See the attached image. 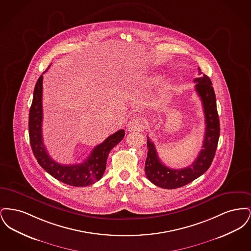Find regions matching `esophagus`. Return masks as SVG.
<instances>
[{"label": "esophagus", "mask_w": 251, "mask_h": 251, "mask_svg": "<svg viewBox=\"0 0 251 251\" xmlns=\"http://www.w3.org/2000/svg\"><path fill=\"white\" fill-rule=\"evenodd\" d=\"M146 128V122L142 118L135 117L130 121L128 131H143Z\"/></svg>", "instance_id": "esophagus-1"}]
</instances>
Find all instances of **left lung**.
I'll return each instance as SVG.
<instances>
[{"instance_id":"1","label":"left lung","mask_w":251,"mask_h":251,"mask_svg":"<svg viewBox=\"0 0 251 251\" xmlns=\"http://www.w3.org/2000/svg\"><path fill=\"white\" fill-rule=\"evenodd\" d=\"M199 73L202 74L200 68ZM194 82L197 83L195 88L202 101L206 124L202 150L200 151L194 163L185 168H169L160 161L154 144L149 137L147 140L148 154L145 163L146 176L153 184L165 189L179 188L198 179L208 170L215 157L220 133L215 90L210 78L205 74L201 78H196Z\"/></svg>"}]
</instances>
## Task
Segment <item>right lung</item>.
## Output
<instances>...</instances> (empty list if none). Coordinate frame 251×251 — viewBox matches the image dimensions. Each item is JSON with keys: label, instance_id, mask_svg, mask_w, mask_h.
<instances>
[{"label": "right lung", "instance_id": "right-lung-1", "mask_svg": "<svg viewBox=\"0 0 251 251\" xmlns=\"http://www.w3.org/2000/svg\"><path fill=\"white\" fill-rule=\"evenodd\" d=\"M42 84L43 75L36 82L29 112V137L33 153L40 167L53 178L72 186H88L101 179L106 168L108 154L124 138L125 131L120 130L108 136L102 143L96 146L90 155L82 164L70 166L58 164L50 157L43 144Z\"/></svg>", "mask_w": 251, "mask_h": 251}]
</instances>
